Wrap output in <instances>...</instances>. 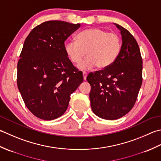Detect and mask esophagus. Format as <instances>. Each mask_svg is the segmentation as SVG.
Segmentation results:
<instances>
[{
    "mask_svg": "<svg viewBox=\"0 0 161 161\" xmlns=\"http://www.w3.org/2000/svg\"><path fill=\"white\" fill-rule=\"evenodd\" d=\"M83 79L84 80H86V78H87V74L86 73V72H83Z\"/></svg>",
    "mask_w": 161,
    "mask_h": 161,
    "instance_id": "34e87169",
    "label": "esophagus"
}]
</instances>
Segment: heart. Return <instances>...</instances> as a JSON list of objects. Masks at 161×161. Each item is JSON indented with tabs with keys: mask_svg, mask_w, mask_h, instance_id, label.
<instances>
[{
	"mask_svg": "<svg viewBox=\"0 0 161 161\" xmlns=\"http://www.w3.org/2000/svg\"><path fill=\"white\" fill-rule=\"evenodd\" d=\"M122 42L116 33H108L97 28H87L77 35L76 40L65 44V52L74 64L83 60L87 52V58L78 65L80 70L89 71L98 66L100 69L110 67L122 51Z\"/></svg>",
	"mask_w": 161,
	"mask_h": 161,
	"instance_id": "1",
	"label": "heart"
}]
</instances>
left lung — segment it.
I'll return each instance as SVG.
<instances>
[{"label": "left lung", "instance_id": "1", "mask_svg": "<svg viewBox=\"0 0 161 161\" xmlns=\"http://www.w3.org/2000/svg\"><path fill=\"white\" fill-rule=\"evenodd\" d=\"M115 25L122 38L119 57L110 67L87 77L92 111L109 120L122 117L132 109L142 83V59L137 42L129 31Z\"/></svg>", "mask_w": 161, "mask_h": 161}]
</instances>
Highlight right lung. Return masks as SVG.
Masks as SVG:
<instances>
[{"label": "right lung", "mask_w": 161, "mask_h": 161, "mask_svg": "<svg viewBox=\"0 0 161 161\" xmlns=\"http://www.w3.org/2000/svg\"><path fill=\"white\" fill-rule=\"evenodd\" d=\"M48 21L32 29L17 64V86L26 107L35 116L53 120L67 110L71 94L83 82L65 52L64 42L80 28Z\"/></svg>", "instance_id": "1"}]
</instances>
